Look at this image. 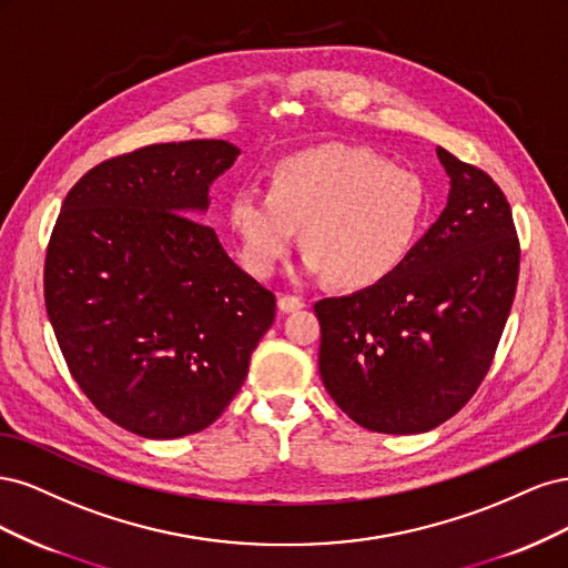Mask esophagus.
Here are the masks:
<instances>
[{"label": "esophagus", "mask_w": 568, "mask_h": 568, "mask_svg": "<svg viewBox=\"0 0 568 568\" xmlns=\"http://www.w3.org/2000/svg\"><path fill=\"white\" fill-rule=\"evenodd\" d=\"M277 305H280V311H282V313H296V311H303V307H305V301H303V298H298V296L282 294V296H280V301H277Z\"/></svg>", "instance_id": "1"}]
</instances>
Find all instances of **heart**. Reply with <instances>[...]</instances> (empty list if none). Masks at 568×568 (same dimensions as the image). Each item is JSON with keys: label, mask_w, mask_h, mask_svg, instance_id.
<instances>
[{"label": "heart", "mask_w": 568, "mask_h": 568, "mask_svg": "<svg viewBox=\"0 0 568 568\" xmlns=\"http://www.w3.org/2000/svg\"><path fill=\"white\" fill-rule=\"evenodd\" d=\"M426 189L409 168L365 146L326 144L274 163L265 194L244 186L227 203V225L255 277H272L294 251L305 267L346 288L384 282L415 248Z\"/></svg>", "instance_id": "1"}]
</instances>
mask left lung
<instances>
[{
	"label": "left lung",
	"mask_w": 568,
	"mask_h": 568,
	"mask_svg": "<svg viewBox=\"0 0 568 568\" xmlns=\"http://www.w3.org/2000/svg\"><path fill=\"white\" fill-rule=\"evenodd\" d=\"M450 199L390 277L322 298L320 374L346 415L376 434H422L455 417L493 365L519 280L503 189L436 149Z\"/></svg>",
	"instance_id": "8db88e82"
}]
</instances>
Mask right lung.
I'll list each match as a JSON object with an SVG mask.
<instances>
[{
  "instance_id": "1",
  "label": "right lung",
  "mask_w": 568,
  "mask_h": 568,
  "mask_svg": "<svg viewBox=\"0 0 568 568\" xmlns=\"http://www.w3.org/2000/svg\"><path fill=\"white\" fill-rule=\"evenodd\" d=\"M239 149H134L68 192L44 257V305L90 403L142 438L211 426L242 388L277 298L236 267L199 211Z\"/></svg>"
}]
</instances>
